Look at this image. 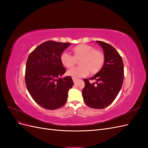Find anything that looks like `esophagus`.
Segmentation results:
<instances>
[{
    "mask_svg": "<svg viewBox=\"0 0 148 148\" xmlns=\"http://www.w3.org/2000/svg\"><path fill=\"white\" fill-rule=\"evenodd\" d=\"M72 79H73V81L74 83H75L77 81V78H72Z\"/></svg>",
    "mask_w": 148,
    "mask_h": 148,
    "instance_id": "34e87169",
    "label": "esophagus"
}]
</instances>
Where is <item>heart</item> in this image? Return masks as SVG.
<instances>
[{"label": "heart", "mask_w": 148, "mask_h": 148, "mask_svg": "<svg viewBox=\"0 0 148 148\" xmlns=\"http://www.w3.org/2000/svg\"><path fill=\"white\" fill-rule=\"evenodd\" d=\"M73 56L66 52L62 53L60 62L67 69L71 68L79 60L80 66L69 70L66 75L73 78L87 76L89 72L95 75L99 72L105 62V56L102 51L87 44H79L73 49Z\"/></svg>", "instance_id": "b5f03b06"}]
</instances>
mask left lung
<instances>
[{"mask_svg": "<svg viewBox=\"0 0 148 148\" xmlns=\"http://www.w3.org/2000/svg\"><path fill=\"white\" fill-rule=\"evenodd\" d=\"M102 47L105 62L99 72L90 79L83 80L85 86L82 90L83 100L88 106L94 109H104L109 106L117 96L122 86L124 68L122 57L110 44L96 41Z\"/></svg>", "mask_w": 148, "mask_h": 148, "instance_id": "obj_1", "label": "left lung"}]
</instances>
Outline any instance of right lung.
Returning a JSON list of instances; mask_svg holds the SVG:
<instances>
[{
    "label": "right lung",
    "instance_id": "1",
    "mask_svg": "<svg viewBox=\"0 0 148 148\" xmlns=\"http://www.w3.org/2000/svg\"><path fill=\"white\" fill-rule=\"evenodd\" d=\"M70 44L47 41L28 56L25 70L26 88L34 101L44 109L54 110L63 106L73 86L70 76L60 78L66 71L60 56Z\"/></svg>",
    "mask_w": 148,
    "mask_h": 148
}]
</instances>
